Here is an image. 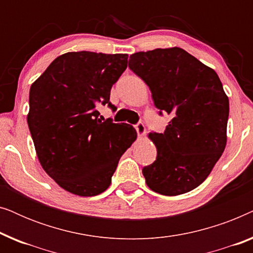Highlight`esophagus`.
Segmentation results:
<instances>
[{
  "mask_svg": "<svg viewBox=\"0 0 253 253\" xmlns=\"http://www.w3.org/2000/svg\"><path fill=\"white\" fill-rule=\"evenodd\" d=\"M134 129L137 130V133L139 134V136H143L146 132V129H145V126L143 122H138L136 126H134Z\"/></svg>",
  "mask_w": 253,
  "mask_h": 253,
  "instance_id": "obj_1",
  "label": "esophagus"
}]
</instances>
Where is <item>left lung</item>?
<instances>
[{"instance_id": "1", "label": "left lung", "mask_w": 253, "mask_h": 253, "mask_svg": "<svg viewBox=\"0 0 253 253\" xmlns=\"http://www.w3.org/2000/svg\"><path fill=\"white\" fill-rule=\"evenodd\" d=\"M129 68L150 87L159 114L172 116L164 133H150L158 155L143 168L146 184L164 196L191 191L226 147L229 100L219 76L178 47L134 53Z\"/></svg>"}]
</instances>
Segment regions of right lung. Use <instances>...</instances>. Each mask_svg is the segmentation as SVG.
Segmentation results:
<instances>
[{"label": "right lung", "instance_id": "right-lung-1", "mask_svg": "<svg viewBox=\"0 0 253 253\" xmlns=\"http://www.w3.org/2000/svg\"><path fill=\"white\" fill-rule=\"evenodd\" d=\"M126 54L72 51L51 62L30 88L27 124L38 159L61 188L91 197L108 189L120 158L136 139L130 124L101 122Z\"/></svg>", "mask_w": 253, "mask_h": 253}]
</instances>
